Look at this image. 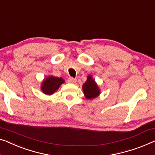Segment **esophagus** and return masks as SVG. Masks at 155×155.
I'll return each mask as SVG.
<instances>
[{
    "instance_id": "1",
    "label": "esophagus",
    "mask_w": 155,
    "mask_h": 155,
    "mask_svg": "<svg viewBox=\"0 0 155 155\" xmlns=\"http://www.w3.org/2000/svg\"><path fill=\"white\" fill-rule=\"evenodd\" d=\"M67 81H68V82H69V83H72V84H75V83L77 82V80L75 79V78H68V80H67Z\"/></svg>"
}]
</instances>
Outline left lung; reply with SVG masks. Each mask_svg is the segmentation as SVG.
Returning <instances> with one entry per match:
<instances>
[{"instance_id": "obj_1", "label": "left lung", "mask_w": 155, "mask_h": 155, "mask_svg": "<svg viewBox=\"0 0 155 155\" xmlns=\"http://www.w3.org/2000/svg\"><path fill=\"white\" fill-rule=\"evenodd\" d=\"M83 92L87 99H93L100 94V89L91 75L87 76V81L82 86Z\"/></svg>"}]
</instances>
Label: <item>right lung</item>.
Here are the masks:
<instances>
[{"label": "right lung", "mask_w": 155, "mask_h": 155, "mask_svg": "<svg viewBox=\"0 0 155 155\" xmlns=\"http://www.w3.org/2000/svg\"><path fill=\"white\" fill-rule=\"evenodd\" d=\"M64 80L61 78H57L50 75L46 78L42 82L41 90L47 95H51L54 94L59 87L64 83Z\"/></svg>", "instance_id": "add662e5"}]
</instances>
